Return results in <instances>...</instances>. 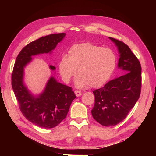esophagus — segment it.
Listing matches in <instances>:
<instances>
[{"mask_svg": "<svg viewBox=\"0 0 156 156\" xmlns=\"http://www.w3.org/2000/svg\"><path fill=\"white\" fill-rule=\"evenodd\" d=\"M75 94L76 95V96L79 97V96H81L82 95V92L81 91H79V90H75Z\"/></svg>", "mask_w": 156, "mask_h": 156, "instance_id": "34e87169", "label": "esophagus"}]
</instances>
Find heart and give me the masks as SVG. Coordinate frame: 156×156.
Here are the masks:
<instances>
[{
	"label": "heart",
	"mask_w": 156,
	"mask_h": 156,
	"mask_svg": "<svg viewBox=\"0 0 156 156\" xmlns=\"http://www.w3.org/2000/svg\"><path fill=\"white\" fill-rule=\"evenodd\" d=\"M117 64L115 53L90 42L71 47L68 55L61 58L58 69L65 83H69L77 73L75 84L79 88L90 85L93 88L105 84L115 72Z\"/></svg>",
	"instance_id": "1"
}]
</instances>
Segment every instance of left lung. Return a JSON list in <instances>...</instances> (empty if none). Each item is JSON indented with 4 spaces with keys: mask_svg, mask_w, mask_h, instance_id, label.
<instances>
[{
    "mask_svg": "<svg viewBox=\"0 0 156 156\" xmlns=\"http://www.w3.org/2000/svg\"><path fill=\"white\" fill-rule=\"evenodd\" d=\"M120 53L118 67L124 75L93 91L95 103L91 111L94 119L104 126L119 124L139 100L141 90V66L124 42L108 37Z\"/></svg>",
    "mask_w": 156,
    "mask_h": 156,
    "instance_id": "1",
    "label": "left lung"
}]
</instances>
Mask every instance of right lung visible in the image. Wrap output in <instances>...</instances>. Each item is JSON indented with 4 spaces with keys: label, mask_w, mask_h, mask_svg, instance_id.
Wrapping results in <instances>:
<instances>
[{
    "label": "right lung",
    "mask_w": 156,
    "mask_h": 156,
    "mask_svg": "<svg viewBox=\"0 0 156 156\" xmlns=\"http://www.w3.org/2000/svg\"><path fill=\"white\" fill-rule=\"evenodd\" d=\"M65 33L52 34L32 41L23 48L17 56L12 74V86L26 119L42 128H53L67 116L71 103L76 96L71 87L60 83L51 77L44 92L33 96L23 81L24 68L32 60V56L51 53L63 40ZM51 70L55 67L50 66Z\"/></svg>",
    "instance_id": "add662e5"
}]
</instances>
